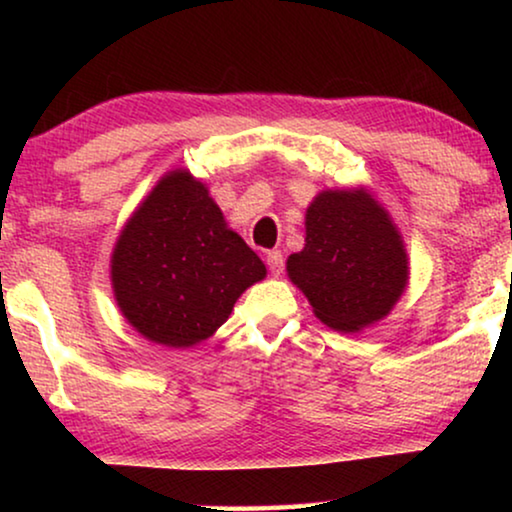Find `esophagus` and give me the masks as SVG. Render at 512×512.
Masks as SVG:
<instances>
[{
	"label": "esophagus",
	"instance_id": "esophagus-1",
	"mask_svg": "<svg viewBox=\"0 0 512 512\" xmlns=\"http://www.w3.org/2000/svg\"><path fill=\"white\" fill-rule=\"evenodd\" d=\"M265 263H268V268H270V272L275 277H279L282 275V270H284V256H282V251H268V256H265Z\"/></svg>",
	"mask_w": 512,
	"mask_h": 512
}]
</instances>
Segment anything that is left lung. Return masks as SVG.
<instances>
[{"label": "left lung", "mask_w": 512, "mask_h": 512, "mask_svg": "<svg viewBox=\"0 0 512 512\" xmlns=\"http://www.w3.org/2000/svg\"><path fill=\"white\" fill-rule=\"evenodd\" d=\"M305 228V247L286 270L314 314L342 333L387 317L408 282V256L389 214L363 191H324L307 209Z\"/></svg>", "instance_id": "8db88e82"}]
</instances>
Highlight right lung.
Masks as SVG:
<instances>
[{"label": "right lung", "mask_w": 512, "mask_h": 512, "mask_svg": "<svg viewBox=\"0 0 512 512\" xmlns=\"http://www.w3.org/2000/svg\"><path fill=\"white\" fill-rule=\"evenodd\" d=\"M265 265L228 230L207 188L184 170L170 172L132 214L111 258L123 317L167 347L207 340L233 312Z\"/></svg>", "instance_id": "right-lung-1"}]
</instances>
